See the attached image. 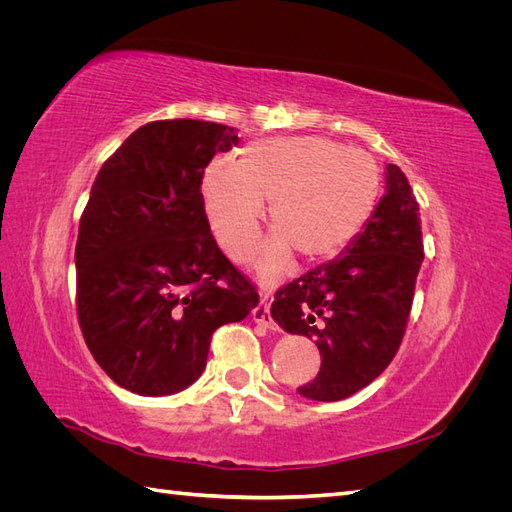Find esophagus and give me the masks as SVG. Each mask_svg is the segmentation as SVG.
Instances as JSON below:
<instances>
[{"label":"esophagus","instance_id":"obj_1","mask_svg":"<svg viewBox=\"0 0 512 512\" xmlns=\"http://www.w3.org/2000/svg\"><path fill=\"white\" fill-rule=\"evenodd\" d=\"M252 318L262 324V327L267 329H275V320L271 318V309H269V297L265 294V297L260 299V303L252 309Z\"/></svg>","mask_w":512,"mask_h":512}]
</instances>
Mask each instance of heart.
Masks as SVG:
<instances>
[{
    "instance_id": "b5f03b06",
    "label": "heart",
    "mask_w": 512,
    "mask_h": 512,
    "mask_svg": "<svg viewBox=\"0 0 512 512\" xmlns=\"http://www.w3.org/2000/svg\"><path fill=\"white\" fill-rule=\"evenodd\" d=\"M382 192L378 160L327 136L262 138L237 162L213 158L200 177L209 224L230 258L250 260L260 243L265 200L275 237L260 271L280 275L290 252L305 262L331 258L365 228Z\"/></svg>"
}]
</instances>
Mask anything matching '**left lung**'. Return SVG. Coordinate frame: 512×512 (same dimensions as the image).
Segmentation results:
<instances>
[{
  "instance_id": "1",
  "label": "left lung",
  "mask_w": 512,
  "mask_h": 512,
  "mask_svg": "<svg viewBox=\"0 0 512 512\" xmlns=\"http://www.w3.org/2000/svg\"><path fill=\"white\" fill-rule=\"evenodd\" d=\"M418 215L406 175L389 164L386 194L346 254L275 292L273 320L288 333L314 339L322 356L318 376L299 386L303 397L346 399L393 361L425 258Z\"/></svg>"
}]
</instances>
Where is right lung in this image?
Returning a JSON list of instances; mask_svg holds the SVG:
<instances>
[{
  "mask_svg": "<svg viewBox=\"0 0 512 512\" xmlns=\"http://www.w3.org/2000/svg\"><path fill=\"white\" fill-rule=\"evenodd\" d=\"M237 141L224 123L151 121L91 185L74 252L76 314L96 363L132 393L190 386L215 329L260 301L215 243L200 196L205 166Z\"/></svg>",
  "mask_w": 512,
  "mask_h": 512,
  "instance_id": "1",
  "label": "right lung"
}]
</instances>
